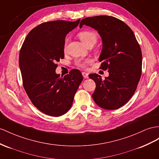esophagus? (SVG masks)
<instances>
[{
	"label": "esophagus",
	"instance_id": "esophagus-1",
	"mask_svg": "<svg viewBox=\"0 0 159 159\" xmlns=\"http://www.w3.org/2000/svg\"><path fill=\"white\" fill-rule=\"evenodd\" d=\"M82 75L83 76V77L84 79H88L89 78V75L87 74V72H82Z\"/></svg>",
	"mask_w": 159,
	"mask_h": 159
}]
</instances>
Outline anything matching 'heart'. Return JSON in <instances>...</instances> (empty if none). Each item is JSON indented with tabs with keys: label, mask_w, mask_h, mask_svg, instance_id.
I'll use <instances>...</instances> for the list:
<instances>
[{
	"label": "heart",
	"mask_w": 159,
	"mask_h": 159,
	"mask_svg": "<svg viewBox=\"0 0 159 159\" xmlns=\"http://www.w3.org/2000/svg\"><path fill=\"white\" fill-rule=\"evenodd\" d=\"M78 37L82 42L87 46L89 43H95L97 42V35L95 32L91 30H83L80 31L78 34ZM67 42L64 43V50L66 48ZM91 62V59H84V60H78L76 61V65L80 68H84L86 67L87 65Z\"/></svg>",
	"instance_id": "b5f03b06"
}]
</instances>
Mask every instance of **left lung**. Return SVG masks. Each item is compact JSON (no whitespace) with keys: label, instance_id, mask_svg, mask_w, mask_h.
Instances as JSON below:
<instances>
[{"label":"left lung","instance_id":"left-lung-1","mask_svg":"<svg viewBox=\"0 0 159 159\" xmlns=\"http://www.w3.org/2000/svg\"><path fill=\"white\" fill-rule=\"evenodd\" d=\"M83 25L94 28L101 35L103 48L99 68L108 70L109 74L105 80L99 75H89L96 84L93 99L101 108L118 109L132 98L139 83L142 63L140 45L129 27L111 16L84 18L80 27Z\"/></svg>","mask_w":159,"mask_h":159}]
</instances>
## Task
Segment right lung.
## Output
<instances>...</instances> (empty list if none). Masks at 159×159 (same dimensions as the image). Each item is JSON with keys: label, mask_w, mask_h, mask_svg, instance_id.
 <instances>
[{"label": "right lung", "mask_w": 159, "mask_h": 159, "mask_svg": "<svg viewBox=\"0 0 159 159\" xmlns=\"http://www.w3.org/2000/svg\"><path fill=\"white\" fill-rule=\"evenodd\" d=\"M80 20L40 24L28 34L20 50L23 87L34 106L46 115L58 117L66 113L83 80L76 69L64 76L56 73V62L64 57L66 35L78 26Z\"/></svg>", "instance_id": "right-lung-1"}]
</instances>
